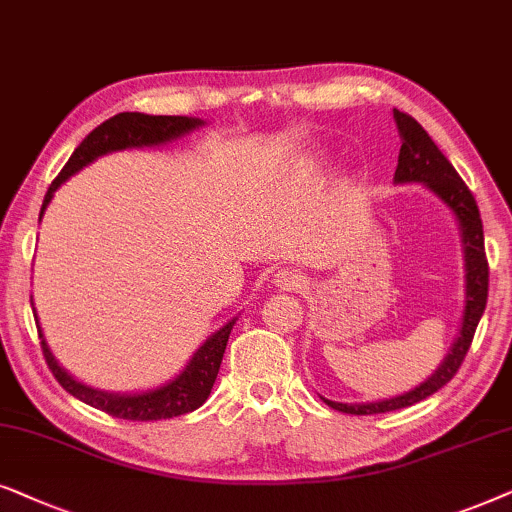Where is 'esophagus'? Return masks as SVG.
Segmentation results:
<instances>
[{
	"label": "esophagus",
	"instance_id": "obj_1",
	"mask_svg": "<svg viewBox=\"0 0 512 512\" xmlns=\"http://www.w3.org/2000/svg\"><path fill=\"white\" fill-rule=\"evenodd\" d=\"M274 283L281 285L283 290H302L306 281L297 269H278L274 274Z\"/></svg>",
	"mask_w": 512,
	"mask_h": 512
}]
</instances>
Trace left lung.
I'll use <instances>...</instances> for the list:
<instances>
[{
  "label": "left lung",
  "instance_id": "8db88e82",
  "mask_svg": "<svg viewBox=\"0 0 512 512\" xmlns=\"http://www.w3.org/2000/svg\"><path fill=\"white\" fill-rule=\"evenodd\" d=\"M395 126H398L400 140V154H398V168H395V185H407V182H421L431 192L442 199L449 206V210L456 215L461 229V245H463V267H466V306H463V318H461V330L459 337L452 346V351L447 353V358L442 360V365L428 377L424 384H419L412 391L403 395H395L388 400H377V403H332L325 400L332 410L346 412V414H381V412H393L410 407L419 400H426L428 395L440 391L447 381L459 372V367L466 358L473 342L475 330L485 313L487 306V290H489V264L485 255V234H482V220L478 203H475L473 194L466 187V182L461 180L452 163L447 161V156L440 152L438 145L431 140L417 119H412L410 114L398 112L393 109Z\"/></svg>",
  "mask_w": 512,
  "mask_h": 512
}]
</instances>
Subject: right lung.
Segmentation results:
<instances>
[{
	"mask_svg": "<svg viewBox=\"0 0 512 512\" xmlns=\"http://www.w3.org/2000/svg\"><path fill=\"white\" fill-rule=\"evenodd\" d=\"M203 126L201 119L194 117H152V114H140V112H121L117 117L107 119L105 124L93 128L91 133L81 140V145L74 149L70 161L65 163V168L60 170V175L51 182L49 192L44 196L42 220L46 206H49L56 189L63 185L65 180H70L74 173H79L81 168L93 163L98 156H105L109 152H121V149H135V147H156L166 145L170 140L182 138V135L192 133L194 128ZM37 320V316H34ZM39 323V320H37ZM236 318H231L227 325H222L220 330L213 332L199 351L194 353V358L189 360L185 370L177 374L175 379H170L168 384L149 388L142 393H107L98 391L81 384L67 374L63 367L58 365V360L53 358V353L46 344L42 335V327L37 325L39 339H42V351L46 358V365L53 372V377L58 379V384L65 388L67 393H72L74 398H79L81 403L102 410L117 419L128 421H159V419H173L180 414L194 412L206 403L213 384L220 372L224 349H227L231 327H234Z\"/></svg>",
	"mask_w": 512,
	"mask_h": 512,
	"instance_id": "add662e5",
	"label": "right lung"
}]
</instances>
